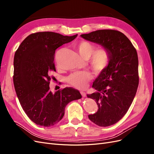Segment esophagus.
Wrapping results in <instances>:
<instances>
[{
	"label": "esophagus",
	"instance_id": "34e87169",
	"mask_svg": "<svg viewBox=\"0 0 154 154\" xmlns=\"http://www.w3.org/2000/svg\"><path fill=\"white\" fill-rule=\"evenodd\" d=\"M80 93H81V94H82V96L83 97H85V96H86L85 92H80Z\"/></svg>",
	"mask_w": 154,
	"mask_h": 154
}]
</instances>
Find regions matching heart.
<instances>
[{
	"label": "heart",
	"mask_w": 154,
	"mask_h": 154,
	"mask_svg": "<svg viewBox=\"0 0 154 154\" xmlns=\"http://www.w3.org/2000/svg\"><path fill=\"white\" fill-rule=\"evenodd\" d=\"M76 49L83 58H89L90 66L96 73H99L104 70L109 62V53L105 48L95 50L94 45L86 41H82L77 44ZM91 78V73L87 71L76 72L67 78V82L77 88H83Z\"/></svg>",
	"instance_id": "b5f03b06"
}]
</instances>
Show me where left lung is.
Returning a JSON list of instances; mask_svg holds the SVG:
<instances>
[{
	"mask_svg": "<svg viewBox=\"0 0 154 154\" xmlns=\"http://www.w3.org/2000/svg\"><path fill=\"white\" fill-rule=\"evenodd\" d=\"M80 36L109 51L108 65L93 82L96 91L87 95L98 107L88 118L100 127H109L123 117L136 96L139 85L137 51L127 37L116 30H97Z\"/></svg>",
	"mask_w": 154,
	"mask_h": 154,
	"instance_id": "1",
	"label": "left lung"
}]
</instances>
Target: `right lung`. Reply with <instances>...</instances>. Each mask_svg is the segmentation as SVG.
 I'll return each instance as SVG.
<instances>
[{"mask_svg": "<svg viewBox=\"0 0 154 154\" xmlns=\"http://www.w3.org/2000/svg\"><path fill=\"white\" fill-rule=\"evenodd\" d=\"M77 36L36 32L27 36L15 52L13 83L17 96L27 116L36 125L49 127L58 123L69 102L82 97L71 87L55 92L49 89L50 73L56 71V49Z\"/></svg>", "mask_w": 154, "mask_h": 154, "instance_id": "add662e5", "label": "right lung"}]
</instances>
